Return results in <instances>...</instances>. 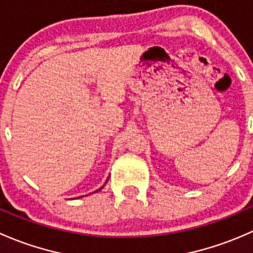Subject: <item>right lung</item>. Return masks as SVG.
I'll return each mask as SVG.
<instances>
[{"mask_svg":"<svg viewBox=\"0 0 253 253\" xmlns=\"http://www.w3.org/2000/svg\"><path fill=\"white\" fill-rule=\"evenodd\" d=\"M101 189H102V187H101ZM101 189H100V190H101Z\"/></svg>","mask_w":253,"mask_h":253,"instance_id":"right-lung-1","label":"right lung"}]
</instances>
